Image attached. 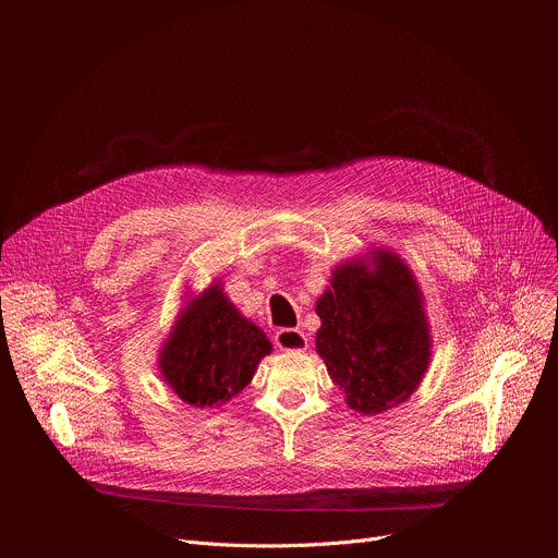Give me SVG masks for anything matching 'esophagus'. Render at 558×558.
Segmentation results:
<instances>
[{
  "label": "esophagus",
  "instance_id": "esophagus-1",
  "mask_svg": "<svg viewBox=\"0 0 558 558\" xmlns=\"http://www.w3.org/2000/svg\"><path fill=\"white\" fill-rule=\"evenodd\" d=\"M274 342L280 351L300 353L308 349V338L300 329H278L274 336Z\"/></svg>",
  "mask_w": 558,
  "mask_h": 558
}]
</instances>
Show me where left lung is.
Returning a JSON list of instances; mask_svg holds the SVG:
<instances>
[{"label": "left lung", "instance_id": "8db88e82", "mask_svg": "<svg viewBox=\"0 0 558 558\" xmlns=\"http://www.w3.org/2000/svg\"><path fill=\"white\" fill-rule=\"evenodd\" d=\"M375 271L342 265L320 300L315 347L351 409L377 415L409 400L430 360V336L411 269L377 252Z\"/></svg>", "mask_w": 558, "mask_h": 558}]
</instances>
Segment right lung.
<instances>
[{
  "label": "right lung",
  "mask_w": 558,
  "mask_h": 558,
  "mask_svg": "<svg viewBox=\"0 0 558 558\" xmlns=\"http://www.w3.org/2000/svg\"><path fill=\"white\" fill-rule=\"evenodd\" d=\"M269 351L267 336L209 287L185 308L158 366L183 402L203 409L241 392Z\"/></svg>",
  "instance_id": "obj_1"
}]
</instances>
